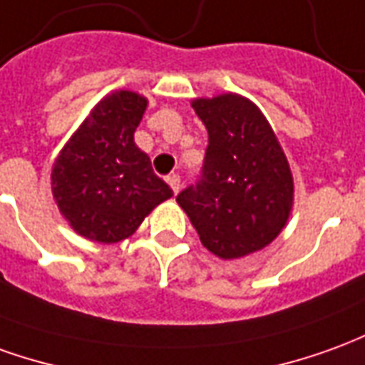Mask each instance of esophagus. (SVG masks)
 <instances>
[{"label": "esophagus", "instance_id": "1", "mask_svg": "<svg viewBox=\"0 0 365 365\" xmlns=\"http://www.w3.org/2000/svg\"><path fill=\"white\" fill-rule=\"evenodd\" d=\"M168 183H170V187H172L174 193H180V190H182V180H180V175L178 174L168 175Z\"/></svg>", "mask_w": 365, "mask_h": 365}]
</instances>
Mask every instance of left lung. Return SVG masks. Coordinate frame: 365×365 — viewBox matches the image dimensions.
<instances>
[{
    "label": "left lung",
    "mask_w": 365,
    "mask_h": 365,
    "mask_svg": "<svg viewBox=\"0 0 365 365\" xmlns=\"http://www.w3.org/2000/svg\"><path fill=\"white\" fill-rule=\"evenodd\" d=\"M209 144L200 182L175 197L203 247L219 259H239L272 243L294 200L289 160L249 98L227 93L195 98Z\"/></svg>",
    "instance_id": "left-lung-1"
}]
</instances>
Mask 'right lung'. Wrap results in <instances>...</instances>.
Returning a JSON list of instances; mask_svg holds the SVG:
<instances>
[{
    "label": "right lung",
    "instance_id": "obj_1",
    "mask_svg": "<svg viewBox=\"0 0 365 365\" xmlns=\"http://www.w3.org/2000/svg\"><path fill=\"white\" fill-rule=\"evenodd\" d=\"M146 106V98L132 91L106 94L53 164L58 211L85 239L118 243L174 195L134 142Z\"/></svg>",
    "mask_w": 365,
    "mask_h": 365
}]
</instances>
